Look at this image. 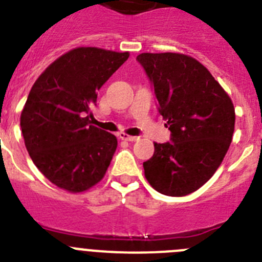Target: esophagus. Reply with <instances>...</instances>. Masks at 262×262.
<instances>
[{
  "label": "esophagus",
  "mask_w": 262,
  "mask_h": 262,
  "mask_svg": "<svg viewBox=\"0 0 262 262\" xmlns=\"http://www.w3.org/2000/svg\"><path fill=\"white\" fill-rule=\"evenodd\" d=\"M118 136H119V139H122V140H126V142H136L139 138H136V136H131L128 135V134H124V133H120L118 134Z\"/></svg>",
  "instance_id": "esophagus-1"
}]
</instances>
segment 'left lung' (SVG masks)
I'll list each match as a JSON object with an SVG mask.
<instances>
[{
    "mask_svg": "<svg viewBox=\"0 0 262 262\" xmlns=\"http://www.w3.org/2000/svg\"><path fill=\"white\" fill-rule=\"evenodd\" d=\"M138 61L154 82L159 111L172 133L155 143L143 163L155 190L184 196L209 181L226 156L235 129L230 96L203 64L184 53H140Z\"/></svg>",
    "mask_w": 262,
    "mask_h": 262,
    "instance_id": "8db88e82",
    "label": "left lung"
}]
</instances>
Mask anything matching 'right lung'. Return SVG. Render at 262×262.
<instances>
[{
	"label": "right lung",
	"mask_w": 262,
	"mask_h": 262,
	"mask_svg": "<svg viewBox=\"0 0 262 262\" xmlns=\"http://www.w3.org/2000/svg\"><path fill=\"white\" fill-rule=\"evenodd\" d=\"M128 56L73 48L50 64L30 90L20 113L25 145L41 174L62 190L82 193L105 177L118 140L89 118L97 92Z\"/></svg>",
	"instance_id": "1"
}]
</instances>
